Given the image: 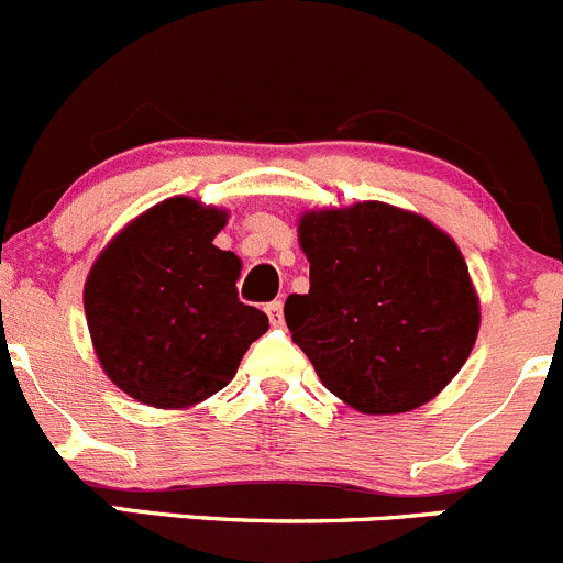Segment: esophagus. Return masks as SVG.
<instances>
[{
    "mask_svg": "<svg viewBox=\"0 0 563 563\" xmlns=\"http://www.w3.org/2000/svg\"><path fill=\"white\" fill-rule=\"evenodd\" d=\"M266 313H269V322L275 324V328H280V324H283V302H280V299L269 302V306H266Z\"/></svg>",
    "mask_w": 563,
    "mask_h": 563,
    "instance_id": "obj_1",
    "label": "esophagus"
}]
</instances>
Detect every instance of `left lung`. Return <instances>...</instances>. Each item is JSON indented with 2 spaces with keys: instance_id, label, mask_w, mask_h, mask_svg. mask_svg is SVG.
I'll return each mask as SVG.
<instances>
[{
  "instance_id": "left-lung-1",
  "label": "left lung",
  "mask_w": 563,
  "mask_h": 563,
  "mask_svg": "<svg viewBox=\"0 0 563 563\" xmlns=\"http://www.w3.org/2000/svg\"><path fill=\"white\" fill-rule=\"evenodd\" d=\"M311 291L286 299L294 344L328 391L364 413H402L448 386L477 339L481 308L459 246L383 202L306 213Z\"/></svg>"
}]
</instances>
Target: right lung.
Masks as SVG:
<instances>
[{"instance_id":"obj_1","label":"right lung","mask_w":563,"mask_h":563,"mask_svg":"<svg viewBox=\"0 0 563 563\" xmlns=\"http://www.w3.org/2000/svg\"><path fill=\"white\" fill-rule=\"evenodd\" d=\"M228 213L166 199L115 235L86 283V319L115 386L155 408H186L233 380L269 330L239 299L241 261L213 246Z\"/></svg>"}]
</instances>
